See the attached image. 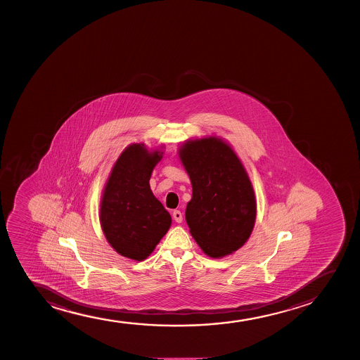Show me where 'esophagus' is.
Masks as SVG:
<instances>
[{"instance_id":"obj_1","label":"esophagus","mask_w":360,"mask_h":360,"mask_svg":"<svg viewBox=\"0 0 360 360\" xmlns=\"http://www.w3.org/2000/svg\"><path fill=\"white\" fill-rule=\"evenodd\" d=\"M173 219H175V222H178V224H181V222H182L181 211L174 210L173 211Z\"/></svg>"}]
</instances>
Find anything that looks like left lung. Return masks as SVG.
Instances as JSON below:
<instances>
[{
  "label": "left lung",
  "mask_w": 360,
  "mask_h": 360,
  "mask_svg": "<svg viewBox=\"0 0 360 360\" xmlns=\"http://www.w3.org/2000/svg\"><path fill=\"white\" fill-rule=\"evenodd\" d=\"M179 158L192 184L186 222L202 252L212 258L236 252L255 227L256 198L244 165L226 141H187Z\"/></svg>",
  "instance_id": "obj_1"
}]
</instances>
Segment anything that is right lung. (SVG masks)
Masks as SVG:
<instances>
[{
    "mask_svg": "<svg viewBox=\"0 0 360 360\" xmlns=\"http://www.w3.org/2000/svg\"><path fill=\"white\" fill-rule=\"evenodd\" d=\"M162 151L131 144L112 167L104 187L99 221L116 252L133 261L150 256L172 224L169 212L153 195L150 178Z\"/></svg>",
    "mask_w": 360,
    "mask_h": 360,
    "instance_id": "1",
    "label": "right lung"
}]
</instances>
